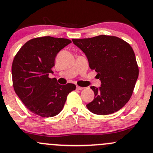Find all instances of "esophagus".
Instances as JSON below:
<instances>
[{
	"label": "esophagus",
	"instance_id": "34e87169",
	"mask_svg": "<svg viewBox=\"0 0 153 153\" xmlns=\"http://www.w3.org/2000/svg\"><path fill=\"white\" fill-rule=\"evenodd\" d=\"M76 89H78V90H82V89H84V88H83V87H81V86H77Z\"/></svg>",
	"mask_w": 153,
	"mask_h": 153
}]
</instances>
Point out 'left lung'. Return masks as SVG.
Wrapping results in <instances>:
<instances>
[{"instance_id":"obj_1","label":"left lung","mask_w":153,"mask_h":153,"mask_svg":"<svg viewBox=\"0 0 153 153\" xmlns=\"http://www.w3.org/2000/svg\"><path fill=\"white\" fill-rule=\"evenodd\" d=\"M86 55L90 69L97 72L100 87L91 86L94 98L86 107L93 114L107 115L121 109L131 98L139 77L131 46L122 39L100 35L72 39Z\"/></svg>"}]
</instances>
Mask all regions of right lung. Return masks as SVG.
Segmentation results:
<instances>
[{"label":"right lung","mask_w":153,"mask_h":153,"mask_svg":"<svg viewBox=\"0 0 153 153\" xmlns=\"http://www.w3.org/2000/svg\"><path fill=\"white\" fill-rule=\"evenodd\" d=\"M64 38L43 36L32 39L20 48L12 66L14 89L32 113L42 117L59 114L67 97L75 89L72 83L60 85L50 78L58 53L71 43Z\"/></svg>","instance_id":"right-lung-1"}]
</instances>
